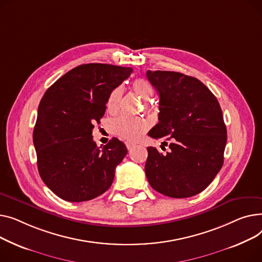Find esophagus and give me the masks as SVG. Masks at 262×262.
I'll return each mask as SVG.
<instances>
[{
  "instance_id": "34e87169",
  "label": "esophagus",
  "mask_w": 262,
  "mask_h": 262,
  "mask_svg": "<svg viewBox=\"0 0 262 262\" xmlns=\"http://www.w3.org/2000/svg\"><path fill=\"white\" fill-rule=\"evenodd\" d=\"M126 146H127V148H128V150H131L134 146H135V144H133V143H130V142H126Z\"/></svg>"
}]
</instances>
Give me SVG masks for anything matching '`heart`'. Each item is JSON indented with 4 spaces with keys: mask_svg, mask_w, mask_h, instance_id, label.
<instances>
[{
    "mask_svg": "<svg viewBox=\"0 0 262 262\" xmlns=\"http://www.w3.org/2000/svg\"><path fill=\"white\" fill-rule=\"evenodd\" d=\"M132 90L135 94H137L144 100L150 99L153 95V89L151 84L143 78L136 79L132 83ZM121 95V86H118L111 92V94L106 100L107 111L114 112L117 109ZM148 127L149 124L147 120L138 117H131L126 114H119L116 117L112 118L109 122V128L112 133L128 141L136 140V138L140 137L148 129Z\"/></svg>",
    "mask_w": 262,
    "mask_h": 262,
    "instance_id": "b5f03b06",
    "label": "heart"
}]
</instances>
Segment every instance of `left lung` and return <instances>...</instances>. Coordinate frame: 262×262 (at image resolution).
<instances>
[{"mask_svg": "<svg viewBox=\"0 0 262 262\" xmlns=\"http://www.w3.org/2000/svg\"><path fill=\"white\" fill-rule=\"evenodd\" d=\"M147 78L160 95L159 124L148 134L171 142L165 156L157 148H147L148 182L167 196L195 195L209 185L223 165L227 134L220 104L194 77L148 71Z\"/></svg>", "mask_w": 262, "mask_h": 262, "instance_id": "obj_1", "label": "left lung"}]
</instances>
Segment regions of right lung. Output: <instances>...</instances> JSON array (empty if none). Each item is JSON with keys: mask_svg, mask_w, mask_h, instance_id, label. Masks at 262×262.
Masks as SVG:
<instances>
[{"mask_svg": "<svg viewBox=\"0 0 262 262\" xmlns=\"http://www.w3.org/2000/svg\"><path fill=\"white\" fill-rule=\"evenodd\" d=\"M133 70L103 63L77 67L48 89L39 107L33 141L44 184L59 198L82 202L105 192L127 155L117 138L102 148L93 141L111 92Z\"/></svg>", "mask_w": 262, "mask_h": 262, "instance_id": "add662e5", "label": "right lung"}]
</instances>
